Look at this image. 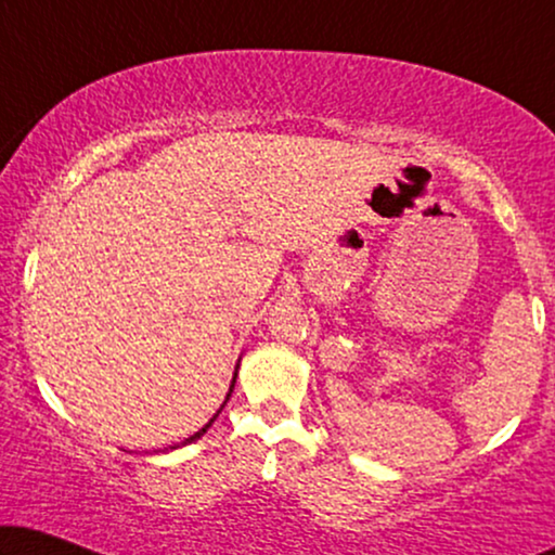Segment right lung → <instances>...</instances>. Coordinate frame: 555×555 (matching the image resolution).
<instances>
[{
	"label": "right lung",
	"instance_id": "obj_1",
	"mask_svg": "<svg viewBox=\"0 0 555 555\" xmlns=\"http://www.w3.org/2000/svg\"><path fill=\"white\" fill-rule=\"evenodd\" d=\"M232 386H234V382H232ZM230 393H232V389H230ZM230 393H227V399H230ZM217 414H219V412H217ZM217 414H215V420H217ZM215 420H211V422H215ZM211 422H209V424H211ZM209 424H207V427H204V429H199V431H196V435H194V437H189V439H186V442H194V439H199V437L204 435V431H207V429H209Z\"/></svg>",
	"mask_w": 555,
	"mask_h": 555
}]
</instances>
